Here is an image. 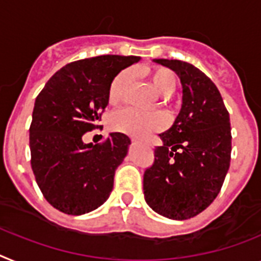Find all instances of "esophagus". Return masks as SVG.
<instances>
[{
	"label": "esophagus",
	"instance_id": "34e87169",
	"mask_svg": "<svg viewBox=\"0 0 261 261\" xmlns=\"http://www.w3.org/2000/svg\"><path fill=\"white\" fill-rule=\"evenodd\" d=\"M133 142H138V141H137V139H133Z\"/></svg>",
	"mask_w": 261,
	"mask_h": 261
}]
</instances>
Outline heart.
Here are the masks:
<instances>
[{
  "label": "heart",
  "mask_w": 261,
  "mask_h": 261,
  "mask_svg": "<svg viewBox=\"0 0 261 261\" xmlns=\"http://www.w3.org/2000/svg\"><path fill=\"white\" fill-rule=\"evenodd\" d=\"M148 76L154 89L161 95H170L176 87V75L166 67H154L148 71ZM133 80L130 70L120 71L113 80L109 89V102L111 105L119 103L124 98L127 89ZM109 123L113 130L134 135V137H146V135L164 128L167 120L161 113H146L134 107H124L111 114Z\"/></svg>",
  "instance_id": "1"
}]
</instances>
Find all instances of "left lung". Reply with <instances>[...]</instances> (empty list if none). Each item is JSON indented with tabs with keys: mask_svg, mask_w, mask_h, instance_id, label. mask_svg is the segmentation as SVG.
<instances>
[{
	"mask_svg": "<svg viewBox=\"0 0 261 261\" xmlns=\"http://www.w3.org/2000/svg\"><path fill=\"white\" fill-rule=\"evenodd\" d=\"M178 74L183 105L170 130L159 134L154 163L143 175L144 199L155 212L186 220L215 200L231 162L229 114L215 83L194 65L155 60Z\"/></svg>",
	"mask_w": 261,
	"mask_h": 261,
	"instance_id": "1",
	"label": "left lung"
}]
</instances>
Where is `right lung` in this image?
<instances>
[{
    "label": "right lung",
    "instance_id": "1",
    "mask_svg": "<svg viewBox=\"0 0 261 261\" xmlns=\"http://www.w3.org/2000/svg\"><path fill=\"white\" fill-rule=\"evenodd\" d=\"M139 60L99 56L75 61L58 70L38 94L30 124V162L39 190L54 208L82 215L110 196L130 139L111 133L102 143L85 144L82 137L100 127L114 78Z\"/></svg>",
    "mask_w": 261,
    "mask_h": 261
}]
</instances>
